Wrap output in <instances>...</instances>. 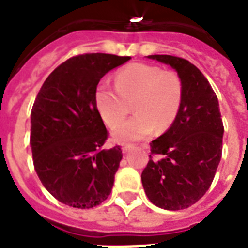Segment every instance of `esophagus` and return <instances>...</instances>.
<instances>
[{"instance_id": "1", "label": "esophagus", "mask_w": 248, "mask_h": 248, "mask_svg": "<svg viewBox=\"0 0 248 248\" xmlns=\"http://www.w3.org/2000/svg\"><path fill=\"white\" fill-rule=\"evenodd\" d=\"M132 149H134L132 145H124V146H122V153H124V154H127V153H130Z\"/></svg>"}]
</instances>
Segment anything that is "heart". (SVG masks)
Returning a JSON list of instances; mask_svg holds the SVG:
<instances>
[{"mask_svg": "<svg viewBox=\"0 0 248 248\" xmlns=\"http://www.w3.org/2000/svg\"><path fill=\"white\" fill-rule=\"evenodd\" d=\"M114 85L117 92L102 81L94 93L95 107L104 124L110 127L116 124L110 134L113 141H139L155 127L159 131L168 128L177 117L183 86L176 72L162 71L158 66L146 63H131L116 74ZM131 101L137 114L121 123Z\"/></svg>", "mask_w": 248, "mask_h": 248, "instance_id": "1", "label": "heart"}]
</instances>
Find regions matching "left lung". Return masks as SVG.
I'll use <instances>...</instances> for the list:
<instances>
[{
  "label": "left lung",
  "mask_w": 248,
  "mask_h": 248,
  "mask_svg": "<svg viewBox=\"0 0 248 248\" xmlns=\"http://www.w3.org/2000/svg\"><path fill=\"white\" fill-rule=\"evenodd\" d=\"M176 70L183 86L182 103L170 127L150 142L152 159L142 170L145 194L164 210H181L204 196L222 158L224 127L218 98L202 72L187 60L148 56Z\"/></svg>",
  "instance_id": "1"
}]
</instances>
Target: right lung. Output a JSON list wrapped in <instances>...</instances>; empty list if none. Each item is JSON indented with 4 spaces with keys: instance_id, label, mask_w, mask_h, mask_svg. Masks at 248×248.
<instances>
[{
    "instance_id": "1",
    "label": "right lung",
    "mask_w": 248,
    "mask_h": 248,
    "mask_svg": "<svg viewBox=\"0 0 248 248\" xmlns=\"http://www.w3.org/2000/svg\"><path fill=\"white\" fill-rule=\"evenodd\" d=\"M128 60L80 54L58 66L38 93L30 114L34 168L46 190L62 204L90 209L109 196L122 150L102 149L107 130L94 93L107 72Z\"/></svg>"
}]
</instances>
